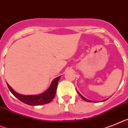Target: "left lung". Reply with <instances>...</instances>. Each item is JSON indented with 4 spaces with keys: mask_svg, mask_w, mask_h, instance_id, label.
<instances>
[{
    "mask_svg": "<svg viewBox=\"0 0 128 128\" xmlns=\"http://www.w3.org/2000/svg\"><path fill=\"white\" fill-rule=\"evenodd\" d=\"M78 94H79V95H80V97H81V98H82V100H84V101H87V102H93V101H90V100H87V99H86V98H84V97H83V96H82V95H81V94H79V93H78ZM106 100H103V101H106Z\"/></svg>",
    "mask_w": 128,
    "mask_h": 128,
    "instance_id": "1",
    "label": "left lung"
}]
</instances>
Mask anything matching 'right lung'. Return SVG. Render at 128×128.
<instances>
[{
    "mask_svg": "<svg viewBox=\"0 0 128 128\" xmlns=\"http://www.w3.org/2000/svg\"><path fill=\"white\" fill-rule=\"evenodd\" d=\"M60 76H58L52 82L50 88L44 92L42 94L36 95V96H24V95H21L20 94H18L16 92L12 90L9 84H7L8 88L10 91L11 92L12 94L14 96L22 101L23 103L25 104H29V105H41V104H44L49 103L53 100L56 96V93L57 86H58V80L60 78Z\"/></svg>",
    "mask_w": 128,
    "mask_h": 128,
    "instance_id": "add662e5",
    "label": "right lung"
}]
</instances>
